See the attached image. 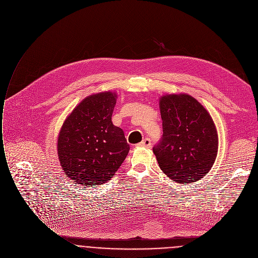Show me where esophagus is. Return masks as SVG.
I'll use <instances>...</instances> for the list:
<instances>
[{"label":"esophagus","instance_id":"1","mask_svg":"<svg viewBox=\"0 0 258 258\" xmlns=\"http://www.w3.org/2000/svg\"><path fill=\"white\" fill-rule=\"evenodd\" d=\"M139 147H150L151 146V140L149 138H145L143 139L139 144H138Z\"/></svg>","mask_w":258,"mask_h":258}]
</instances>
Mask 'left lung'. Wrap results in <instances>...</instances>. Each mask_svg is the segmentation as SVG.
Instances as JSON below:
<instances>
[{
	"instance_id": "left-lung-1",
	"label": "left lung",
	"mask_w": 258,
	"mask_h": 258,
	"mask_svg": "<svg viewBox=\"0 0 258 258\" xmlns=\"http://www.w3.org/2000/svg\"><path fill=\"white\" fill-rule=\"evenodd\" d=\"M163 136L153 148L160 169L186 185L203 178L213 166L218 134L209 112L186 93L159 98Z\"/></svg>"
}]
</instances>
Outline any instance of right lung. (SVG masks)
<instances>
[{
  "label": "right lung",
  "instance_id": "1",
  "mask_svg": "<svg viewBox=\"0 0 258 258\" xmlns=\"http://www.w3.org/2000/svg\"><path fill=\"white\" fill-rule=\"evenodd\" d=\"M116 92L104 91L83 99L68 115L58 135L57 153L66 176L82 186L110 180L130 146L121 128L113 125Z\"/></svg>",
  "mask_w": 258,
  "mask_h": 258
}]
</instances>
